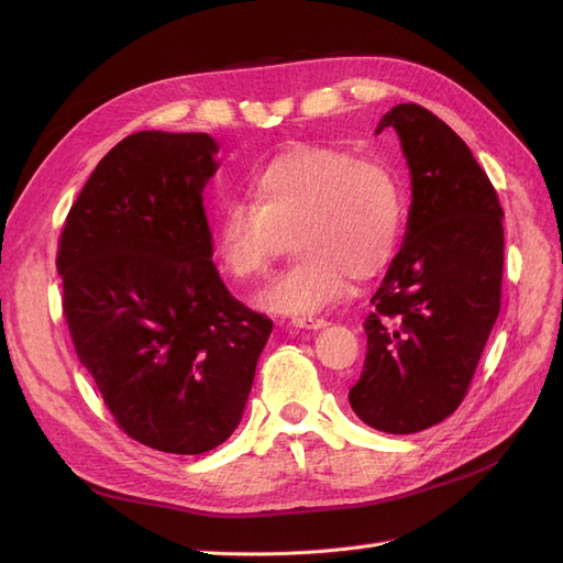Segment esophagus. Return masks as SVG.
Wrapping results in <instances>:
<instances>
[{
    "label": "esophagus",
    "instance_id": "34e87169",
    "mask_svg": "<svg viewBox=\"0 0 563 563\" xmlns=\"http://www.w3.org/2000/svg\"><path fill=\"white\" fill-rule=\"evenodd\" d=\"M291 323H294L296 329H314V331L329 327V321L327 319H319V317H294Z\"/></svg>",
    "mask_w": 563,
    "mask_h": 563
}]
</instances>
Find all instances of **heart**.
<instances>
[{
  "label": "heart",
  "instance_id": "b5f03b06",
  "mask_svg": "<svg viewBox=\"0 0 563 563\" xmlns=\"http://www.w3.org/2000/svg\"><path fill=\"white\" fill-rule=\"evenodd\" d=\"M246 197L220 207L213 255L244 284L265 275L288 240L294 263L255 296L275 314L327 310L347 294L350 277L383 275L406 234L408 195L395 168L331 147H296L255 168Z\"/></svg>",
  "mask_w": 563,
  "mask_h": 563
}]
</instances>
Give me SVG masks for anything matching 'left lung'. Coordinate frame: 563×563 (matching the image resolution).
I'll return each mask as SVG.
<instances>
[{"label": "left lung", "mask_w": 563, "mask_h": 563, "mask_svg": "<svg viewBox=\"0 0 563 563\" xmlns=\"http://www.w3.org/2000/svg\"><path fill=\"white\" fill-rule=\"evenodd\" d=\"M411 168L404 246L371 298L360 380L350 406L371 428L413 434L465 399L503 288V207L465 141L416 103L391 108Z\"/></svg>", "instance_id": "obj_1"}]
</instances>
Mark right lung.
Returning <instances> with one entry per match:
<instances>
[{
	"instance_id": "add662e5",
	"label": "right lung",
	"mask_w": 563,
	"mask_h": 563,
	"mask_svg": "<svg viewBox=\"0 0 563 563\" xmlns=\"http://www.w3.org/2000/svg\"><path fill=\"white\" fill-rule=\"evenodd\" d=\"M216 152L207 133L126 135L73 203L56 258L67 329L112 418L178 455L234 432L272 331L211 261Z\"/></svg>"
}]
</instances>
